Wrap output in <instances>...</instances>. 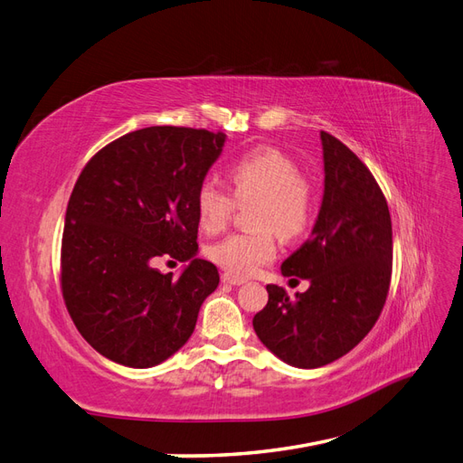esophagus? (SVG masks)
Masks as SVG:
<instances>
[{
	"instance_id": "34e87169",
	"label": "esophagus",
	"mask_w": 463,
	"mask_h": 463,
	"mask_svg": "<svg viewBox=\"0 0 463 463\" xmlns=\"http://www.w3.org/2000/svg\"><path fill=\"white\" fill-rule=\"evenodd\" d=\"M222 282H223V284H230V286H243L245 279L240 278V276H233V274L223 272V274H222Z\"/></svg>"
}]
</instances>
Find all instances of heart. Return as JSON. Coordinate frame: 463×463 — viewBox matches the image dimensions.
I'll return each instance as SVG.
<instances>
[{"label": "heart", "mask_w": 463, "mask_h": 463, "mask_svg": "<svg viewBox=\"0 0 463 463\" xmlns=\"http://www.w3.org/2000/svg\"><path fill=\"white\" fill-rule=\"evenodd\" d=\"M230 179L237 201L259 199L253 223L259 232L233 233L206 249L210 260L235 276H253L276 257L274 232L284 240L299 237L309 228L315 197L299 167L276 148H257L230 165ZM201 228L218 233L233 213L232 194L214 181H203L194 197Z\"/></svg>", "instance_id": "b5f03b06"}]
</instances>
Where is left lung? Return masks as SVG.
<instances>
[{"instance_id": "8db88e82", "label": "left lung", "mask_w": 463, "mask_h": 463, "mask_svg": "<svg viewBox=\"0 0 463 463\" xmlns=\"http://www.w3.org/2000/svg\"><path fill=\"white\" fill-rule=\"evenodd\" d=\"M320 143L318 216L309 240L282 262L284 276L311 286L289 298L269 284V303L253 318L259 340L299 369L328 365L365 338L381 317L392 274V220L381 187L338 138L320 131Z\"/></svg>"}]
</instances>
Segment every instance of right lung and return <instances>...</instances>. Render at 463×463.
<instances>
[{"label":"right lung","mask_w":463,"mask_h":463,"mask_svg":"<svg viewBox=\"0 0 463 463\" xmlns=\"http://www.w3.org/2000/svg\"><path fill=\"white\" fill-rule=\"evenodd\" d=\"M223 133L138 129L80 172L65 213L61 291L77 330L98 354L133 369L160 365L185 345L220 276L197 257V189ZM162 256L190 264L175 279Z\"/></svg>","instance_id":"obj_1"}]
</instances>
